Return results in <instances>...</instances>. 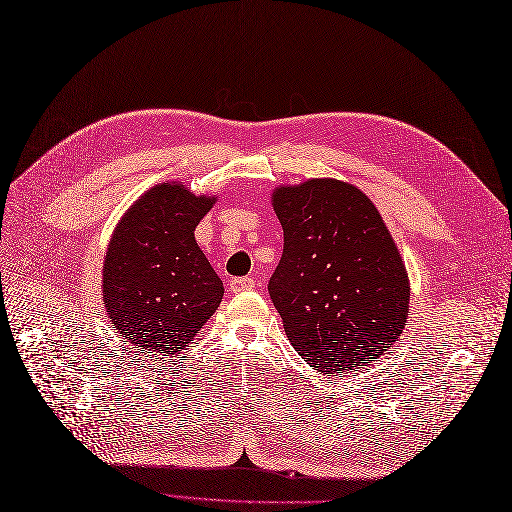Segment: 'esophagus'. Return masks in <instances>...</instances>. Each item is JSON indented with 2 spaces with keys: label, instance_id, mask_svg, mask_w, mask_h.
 Masks as SVG:
<instances>
[{
  "label": "esophagus",
  "instance_id": "1",
  "mask_svg": "<svg viewBox=\"0 0 512 512\" xmlns=\"http://www.w3.org/2000/svg\"><path fill=\"white\" fill-rule=\"evenodd\" d=\"M256 285V281L252 277H235L229 281V291H233V294H237V291H246V289H252Z\"/></svg>",
  "mask_w": 512,
  "mask_h": 512
}]
</instances>
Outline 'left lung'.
<instances>
[{"label":"left lung","instance_id":"1","mask_svg":"<svg viewBox=\"0 0 512 512\" xmlns=\"http://www.w3.org/2000/svg\"><path fill=\"white\" fill-rule=\"evenodd\" d=\"M273 206L283 256L269 294L291 346L325 375L367 367L402 333L410 298L381 214L335 179L279 187Z\"/></svg>","mask_w":512,"mask_h":512}]
</instances>
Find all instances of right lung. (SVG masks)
Returning a JSON list of instances; mask_svg holds the SVG:
<instances>
[{"label": "right lung", "instance_id": "1", "mask_svg": "<svg viewBox=\"0 0 512 512\" xmlns=\"http://www.w3.org/2000/svg\"><path fill=\"white\" fill-rule=\"evenodd\" d=\"M212 204L179 183H162L116 227L104 262V304L135 348L173 358L221 304L223 281L193 237Z\"/></svg>", "mask_w": 512, "mask_h": 512}]
</instances>
